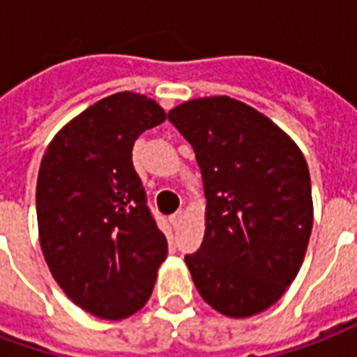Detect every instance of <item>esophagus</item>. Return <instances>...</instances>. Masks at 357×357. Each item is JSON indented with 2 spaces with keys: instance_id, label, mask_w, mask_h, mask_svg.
<instances>
[{
  "instance_id": "esophagus-1",
  "label": "esophagus",
  "mask_w": 357,
  "mask_h": 357,
  "mask_svg": "<svg viewBox=\"0 0 357 357\" xmlns=\"http://www.w3.org/2000/svg\"><path fill=\"white\" fill-rule=\"evenodd\" d=\"M182 220H184V212H181V210H178V212H175V214H173V216L169 218L171 225H173V227H175V229L181 227Z\"/></svg>"
}]
</instances>
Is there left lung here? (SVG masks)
I'll return each mask as SVG.
<instances>
[{"mask_svg":"<svg viewBox=\"0 0 357 357\" xmlns=\"http://www.w3.org/2000/svg\"><path fill=\"white\" fill-rule=\"evenodd\" d=\"M169 121L193 147L206 197L203 244L186 261L203 300L225 317L266 311L300 272L313 229L307 162L244 102L188 100Z\"/></svg>","mask_w":357,"mask_h":357,"instance_id":"1","label":"left lung"}]
</instances>
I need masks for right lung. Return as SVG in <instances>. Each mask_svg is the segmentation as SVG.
<instances>
[{
  "label": "right lung",
  "mask_w": 357,
  "mask_h": 357,
  "mask_svg": "<svg viewBox=\"0 0 357 357\" xmlns=\"http://www.w3.org/2000/svg\"><path fill=\"white\" fill-rule=\"evenodd\" d=\"M165 117L149 96L115 93L65 124L40 162L44 259L66 296L98 319L139 311L167 257L165 234L132 164L134 141Z\"/></svg>",
  "instance_id": "add662e5"
}]
</instances>
